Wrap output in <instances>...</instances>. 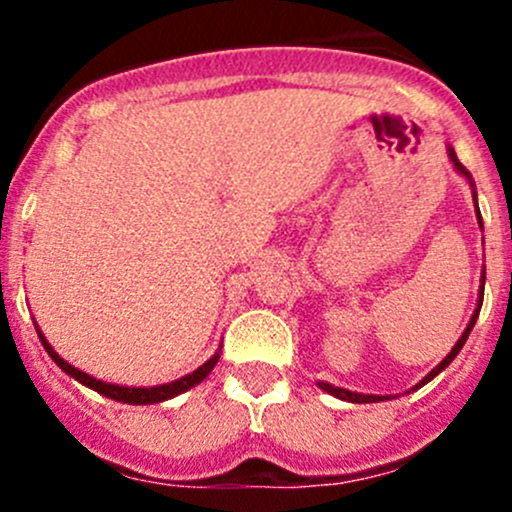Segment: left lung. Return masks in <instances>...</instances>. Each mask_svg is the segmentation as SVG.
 <instances>
[{"instance_id": "left-lung-1", "label": "left lung", "mask_w": 512, "mask_h": 512, "mask_svg": "<svg viewBox=\"0 0 512 512\" xmlns=\"http://www.w3.org/2000/svg\"><path fill=\"white\" fill-rule=\"evenodd\" d=\"M446 151H448V160H451V163H453V168H456L458 173H461L463 178L468 180V185H471V190H473V205H476V218H478V225L483 227V218H480V210H478V193H476V183H473L471 173H468V170L463 168V165H461V160L456 158V151H453L451 146H448ZM483 287H485V267H483V277H480L478 304H476V312H473L471 322H468V327L463 329V334H461V337H458V342L453 344V349H451V352H448L446 356H443V361H441V364H438L436 369H431V371H428V374L423 376V379L418 381V384L414 386V389H421V386H423V384H428V381H431L433 376H438V374H441V371L446 369V366L451 364L453 359H456L458 352H461V349H463V344H466V339H468V334H471L473 324H476V319H478V314H480V307H483ZM317 386H319V389H322V391H327V394L337 396V399H342V401H352V404H376V401H389V396H376V394H356V391H349V389H342V386L327 384V381H317Z\"/></svg>"}]
</instances>
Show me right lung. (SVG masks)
Segmentation results:
<instances>
[{
	"label": "right lung",
	"instance_id": "add662e5",
	"mask_svg": "<svg viewBox=\"0 0 512 512\" xmlns=\"http://www.w3.org/2000/svg\"><path fill=\"white\" fill-rule=\"evenodd\" d=\"M36 334H39L41 344H44V349H46V352H49L51 359L56 361V366H59L61 371H66V374L74 376V379L79 381V384L89 386V389L98 391V394H101V396H108V399L121 401V404H133V406L160 404V401H168V399H173V396L185 394V391H188V389L198 386L200 381H203L205 376H208L210 371L215 369V364H218V359H220V349H218V352L210 356V359L205 361L203 366H198V369H195L193 374L180 376V379L170 381V384L148 386V389H146V386H118V384H106V381H101V379H94V376L86 374V371H81V369H76V366H71L69 361H64L59 354L54 352V347H51V344L46 342V337H44V334H41L39 327H36Z\"/></svg>",
	"mask_w": 512,
	"mask_h": 512
}]
</instances>
